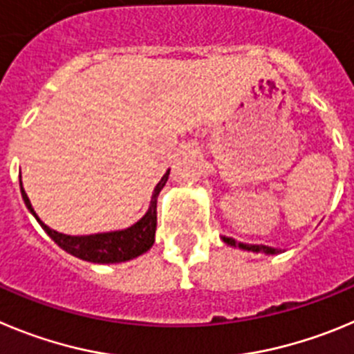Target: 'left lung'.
Returning <instances> with one entry per match:
<instances>
[{
    "label": "left lung",
    "mask_w": 354,
    "mask_h": 354,
    "mask_svg": "<svg viewBox=\"0 0 354 354\" xmlns=\"http://www.w3.org/2000/svg\"><path fill=\"white\" fill-rule=\"evenodd\" d=\"M224 241L227 245H232V247H240L245 248V250H252V252H264V254H277L279 250L273 247H266V245H250V243H241V241H234L232 238L224 236Z\"/></svg>",
    "instance_id": "8db88e82"
}]
</instances>
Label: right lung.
<instances>
[{
    "label": "right lung",
    "instance_id": "obj_1",
    "mask_svg": "<svg viewBox=\"0 0 354 354\" xmlns=\"http://www.w3.org/2000/svg\"><path fill=\"white\" fill-rule=\"evenodd\" d=\"M169 178V171L162 176L158 185L155 187L153 197H151V205H149L148 213L142 216L141 221L136 222L132 227L123 229V231H111V232H97V234H81V236H74V234H63V232L54 231L49 225L44 224L37 216L35 209L31 208V203L28 199L26 192L22 189L21 192L22 199L26 203L28 209L35 215L44 231L49 234L54 240V243H58L63 250L75 257H81L84 261H91V263H120V261H129L132 257H138L145 254L155 240V231H157V199L160 190L164 189L165 181Z\"/></svg>",
    "mask_w": 354,
    "mask_h": 354
}]
</instances>
